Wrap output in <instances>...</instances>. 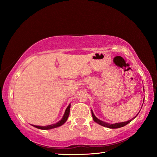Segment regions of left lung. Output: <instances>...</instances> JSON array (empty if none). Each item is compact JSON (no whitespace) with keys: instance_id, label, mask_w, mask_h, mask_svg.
I'll return each mask as SVG.
<instances>
[{"instance_id":"obj_1","label":"left lung","mask_w":157,"mask_h":157,"mask_svg":"<svg viewBox=\"0 0 157 157\" xmlns=\"http://www.w3.org/2000/svg\"><path fill=\"white\" fill-rule=\"evenodd\" d=\"M143 90H144V87H143ZM143 102H144V100H143ZM143 106V105H142ZM91 113H92V116H93V119H94V121L95 122V123H97L98 124H100V125H102L103 127H107V128H110V129H116V128H120V127H124L125 126L126 124H127L128 123H129L130 122H131L132 120H134V119L136 118L137 116V115L136 116H134V118L131 120H129L128 121H126V122H122V123H114V124H110V123H106V122H104L100 120V119H98L96 116L94 115V112H93V111L91 110Z\"/></svg>"}]
</instances>
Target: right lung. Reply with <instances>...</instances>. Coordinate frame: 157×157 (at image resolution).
<instances>
[{
    "label": "right lung",
    "instance_id": "obj_1",
    "mask_svg": "<svg viewBox=\"0 0 157 157\" xmlns=\"http://www.w3.org/2000/svg\"><path fill=\"white\" fill-rule=\"evenodd\" d=\"M70 109H71V104H69L68 106L67 107V108L66 109V111L64 112V114L62 117V118L59 121H58L57 123H55V124H50V125H46V126H39V125H34L33 124V126L36 127V128L40 129H44V130H47V129H51L53 128H56V127H60L62 126V124H64L69 116V113H70Z\"/></svg>",
    "mask_w": 157,
    "mask_h": 157
}]
</instances>
